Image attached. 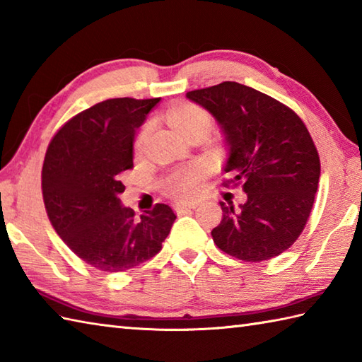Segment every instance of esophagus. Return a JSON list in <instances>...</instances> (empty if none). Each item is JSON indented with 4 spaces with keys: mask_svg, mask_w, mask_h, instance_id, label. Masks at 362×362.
<instances>
[{
    "mask_svg": "<svg viewBox=\"0 0 362 362\" xmlns=\"http://www.w3.org/2000/svg\"><path fill=\"white\" fill-rule=\"evenodd\" d=\"M196 206H197L196 202H189V204L179 202V204L174 205V210H175L177 213H183V211H187V210H193V209H196Z\"/></svg>",
    "mask_w": 362,
    "mask_h": 362,
    "instance_id": "obj_1",
    "label": "esophagus"
}]
</instances>
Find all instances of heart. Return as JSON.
<instances>
[{
    "label": "heart",
    "instance_id": "1",
    "mask_svg": "<svg viewBox=\"0 0 362 362\" xmlns=\"http://www.w3.org/2000/svg\"><path fill=\"white\" fill-rule=\"evenodd\" d=\"M168 121L169 124H171L182 136L194 129L206 127V122H209V119H206V117L201 110H197L194 107H189V105L174 107V109L168 113ZM148 129L149 126L146 124L140 132V135L136 136V141H135L136 148H140L143 144L146 134H148ZM204 175H205V168L201 163L180 168L168 177L165 182V188L171 196L182 199V201H188V199H193L199 194Z\"/></svg>",
    "mask_w": 362,
    "mask_h": 362
}]
</instances>
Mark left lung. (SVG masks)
Returning a JSON list of instances; mask_svg holds the SVG:
<instances>
[{
	"label": "left lung",
	"instance_id": "obj_1",
	"mask_svg": "<svg viewBox=\"0 0 362 362\" xmlns=\"http://www.w3.org/2000/svg\"><path fill=\"white\" fill-rule=\"evenodd\" d=\"M187 98L218 121L230 148L224 171L247 196L240 209L221 202L214 244L253 263L280 255L305 228L319 185L320 160L308 129L289 107L238 82Z\"/></svg>",
	"mask_w": 362,
	"mask_h": 362
}]
</instances>
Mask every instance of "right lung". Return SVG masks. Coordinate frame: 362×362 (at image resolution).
<instances>
[{"label":"right lung","mask_w":362,"mask_h":362,"mask_svg":"<svg viewBox=\"0 0 362 362\" xmlns=\"http://www.w3.org/2000/svg\"><path fill=\"white\" fill-rule=\"evenodd\" d=\"M160 98H115L81 112L54 135L42 169L46 213L76 255L104 272L156 257L175 221L157 204L140 218L121 205V174L134 168L136 130Z\"/></svg>","instance_id":"obj_1"}]
</instances>
